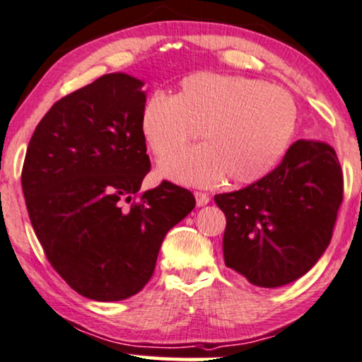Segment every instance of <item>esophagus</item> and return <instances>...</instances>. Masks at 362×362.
Wrapping results in <instances>:
<instances>
[{
    "label": "esophagus",
    "mask_w": 362,
    "mask_h": 362,
    "mask_svg": "<svg viewBox=\"0 0 362 362\" xmlns=\"http://www.w3.org/2000/svg\"><path fill=\"white\" fill-rule=\"evenodd\" d=\"M195 200H197V205H199V207H204V205L209 204L210 197H209V194H205V192H195Z\"/></svg>",
    "instance_id": "1"
}]
</instances>
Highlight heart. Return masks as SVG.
Segmentation results:
<instances>
[{
    "label": "heart",
    "mask_w": 362,
    "mask_h": 362,
    "mask_svg": "<svg viewBox=\"0 0 362 362\" xmlns=\"http://www.w3.org/2000/svg\"><path fill=\"white\" fill-rule=\"evenodd\" d=\"M297 107L282 86L217 73L187 76L173 97L150 95L140 128L163 177L187 185L252 184L272 170L294 135ZM199 132L202 148L177 153ZM177 154L178 158L175 155Z\"/></svg>",
    "instance_id": "b5f03b06"
}]
</instances>
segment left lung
Here are the masks:
<instances>
[{
    "label": "left lung",
    "mask_w": 362,
    "mask_h": 362,
    "mask_svg": "<svg viewBox=\"0 0 362 362\" xmlns=\"http://www.w3.org/2000/svg\"><path fill=\"white\" fill-rule=\"evenodd\" d=\"M342 194L344 178L331 145L297 140L260 180L215 195L227 218L226 265L259 287L303 277L331 242Z\"/></svg>",
    "instance_id": "8db88e82"
}]
</instances>
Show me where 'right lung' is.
Returning a JSON list of instances; mask_svg holds the SVG:
<instances>
[{"instance_id": "obj_1", "label": "right lung", "mask_w": 362, "mask_h": 362, "mask_svg": "<svg viewBox=\"0 0 362 362\" xmlns=\"http://www.w3.org/2000/svg\"><path fill=\"white\" fill-rule=\"evenodd\" d=\"M144 81L108 73L58 100L36 125L23 195L45 255L73 291L107 303L150 281L167 232L195 207L190 190L150 172Z\"/></svg>"}]
</instances>
